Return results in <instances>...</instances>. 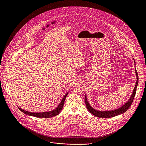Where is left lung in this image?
Returning a JSON list of instances; mask_svg holds the SVG:
<instances>
[{
    "instance_id": "left-lung-1",
    "label": "left lung",
    "mask_w": 146,
    "mask_h": 146,
    "mask_svg": "<svg viewBox=\"0 0 146 146\" xmlns=\"http://www.w3.org/2000/svg\"><path fill=\"white\" fill-rule=\"evenodd\" d=\"M133 60H135L133 59ZM135 64H135V69L136 74V77H137V81H136V85L135 86L134 89L133 91L132 95L131 96V97L130 98L129 101L124 106H123L121 107L118 108L117 110H113V111H98L97 110H95L92 107H91V106H90V104H89V102L87 100L86 97L85 96V104H86V108L88 110V111H90L92 114H93L94 115H95L96 117H99V118H111V117H115V116L118 115L119 114H123V113L125 112L130 108V107L132 104L133 98H134L135 96L136 89H137V86L138 83H139V76H138V74H137V70L136 69Z\"/></svg>"
}]
</instances>
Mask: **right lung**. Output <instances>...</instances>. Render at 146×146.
<instances>
[{
    "label": "right lung",
    "mask_w": 146,
    "mask_h": 146,
    "mask_svg": "<svg viewBox=\"0 0 146 146\" xmlns=\"http://www.w3.org/2000/svg\"><path fill=\"white\" fill-rule=\"evenodd\" d=\"M68 95V93H67L64 96L63 98L61 103L58 105V106L56 108L55 110L52 111H48V112H42V113H32V112H30V111H24L23 110L21 109L20 107H18L19 109L22 111L23 113L29 115H31V116H33L35 117H38V118H51V117H54L56 115H58L60 112L62 111L63 107V105L64 101L66 100V98L67 97Z\"/></svg>",
    "instance_id": "1"
}]
</instances>
